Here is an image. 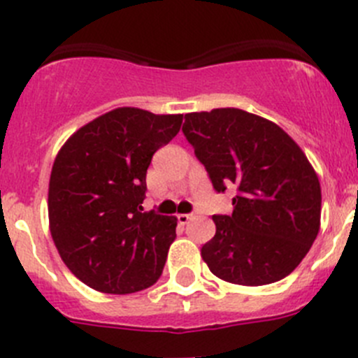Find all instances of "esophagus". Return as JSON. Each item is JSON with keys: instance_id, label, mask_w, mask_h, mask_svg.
<instances>
[{"instance_id": "esophagus-1", "label": "esophagus", "mask_w": 358, "mask_h": 358, "mask_svg": "<svg viewBox=\"0 0 358 358\" xmlns=\"http://www.w3.org/2000/svg\"><path fill=\"white\" fill-rule=\"evenodd\" d=\"M192 218H194V216L192 215H187V213H182V215L176 216V220H178L180 225H187V223H189Z\"/></svg>"}]
</instances>
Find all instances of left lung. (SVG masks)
I'll use <instances>...</instances> for the list:
<instances>
[{
	"label": "left lung",
	"mask_w": 358,
	"mask_h": 358,
	"mask_svg": "<svg viewBox=\"0 0 358 358\" xmlns=\"http://www.w3.org/2000/svg\"><path fill=\"white\" fill-rule=\"evenodd\" d=\"M213 189L236 187L232 215H213L201 249L220 279L265 286L287 277L320 227V183L303 150L275 122L241 109L185 114L182 128Z\"/></svg>",
	"instance_id": "8db88e82"
}]
</instances>
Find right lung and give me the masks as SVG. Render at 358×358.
Here are the masks:
<instances>
[{"label": "right lung", "mask_w": 358, "mask_h": 358, "mask_svg": "<svg viewBox=\"0 0 358 358\" xmlns=\"http://www.w3.org/2000/svg\"><path fill=\"white\" fill-rule=\"evenodd\" d=\"M182 114L121 107L74 133L53 162V243L86 286L129 294L157 282L176 237L175 216L143 213L147 168L182 126Z\"/></svg>", "instance_id": "1"}]
</instances>
